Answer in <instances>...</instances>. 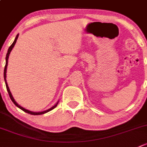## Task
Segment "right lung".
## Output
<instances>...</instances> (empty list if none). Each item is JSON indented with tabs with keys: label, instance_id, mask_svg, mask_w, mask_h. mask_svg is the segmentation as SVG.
<instances>
[{
	"label": "right lung",
	"instance_id": "obj_1",
	"mask_svg": "<svg viewBox=\"0 0 147 147\" xmlns=\"http://www.w3.org/2000/svg\"><path fill=\"white\" fill-rule=\"evenodd\" d=\"M18 35H19V34H17V36H16V39H15L14 42H13V43L12 44V45H10V47L8 48V50H7V54H6V57H5V69H4V80H5V83L6 88H7V92H8L9 96H10V99H11V100L13 101V103H14L15 105H16V106H17L18 107H19L20 109H21V110H23L24 112H25V113H28V114H30V115H42V114H45V113H47V112L50 111V110H53V109H54V108H55V107L57 106V105H58V102H57V104H56L55 105H54V106H53V107H51V108L48 109V110H45V111H42V112H32V111H30V110H27V109L24 108V107H21L20 105H18V104L17 103V102H16V100H15V99H14V98H13V96H12L11 93H10V89H9V87H8V86H7V81H6V71H7V61H8L9 55H10V51H12V49H13V48L14 47L15 45H16V42H17V40H18Z\"/></svg>",
	"mask_w": 147,
	"mask_h": 147
}]
</instances>
